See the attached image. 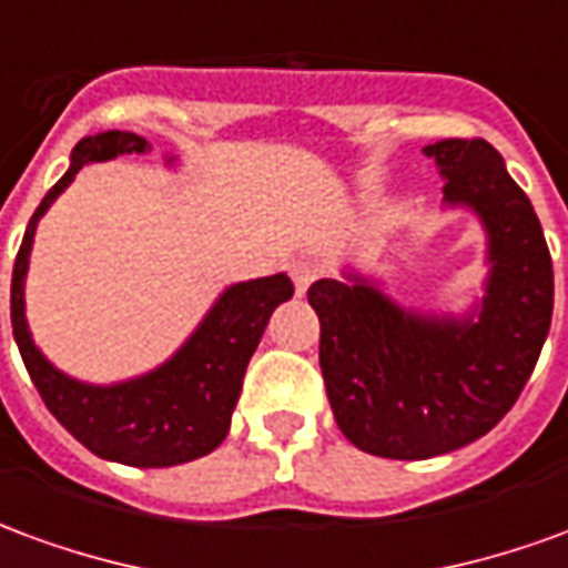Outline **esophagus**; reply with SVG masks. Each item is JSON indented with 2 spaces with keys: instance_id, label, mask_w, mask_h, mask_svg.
Returning <instances> with one entry per match:
<instances>
[{
  "instance_id": "obj_1",
  "label": "esophagus",
  "mask_w": 568,
  "mask_h": 568,
  "mask_svg": "<svg viewBox=\"0 0 568 568\" xmlns=\"http://www.w3.org/2000/svg\"><path fill=\"white\" fill-rule=\"evenodd\" d=\"M316 276H320V267H316V264H310V261H297V264H292V280H295L297 295H307V288L313 285Z\"/></svg>"
}]
</instances>
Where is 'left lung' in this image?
I'll return each mask as SVG.
<instances>
[{
    "label": "left lung",
    "instance_id": "left-lung-1",
    "mask_svg": "<svg viewBox=\"0 0 568 568\" xmlns=\"http://www.w3.org/2000/svg\"><path fill=\"white\" fill-rule=\"evenodd\" d=\"M423 154L444 179V210L475 212L484 227V297L463 316L423 313L353 267L307 292L334 419L386 459H428L487 435L524 393L554 313L548 243L499 151L440 140Z\"/></svg>",
    "mask_w": 568,
    "mask_h": 568
}]
</instances>
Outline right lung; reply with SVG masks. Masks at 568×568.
Listing matches in <instances>:
<instances>
[{"label":"right lung","instance_id":"right-lung-1","mask_svg":"<svg viewBox=\"0 0 568 568\" xmlns=\"http://www.w3.org/2000/svg\"><path fill=\"white\" fill-rule=\"evenodd\" d=\"M145 151H151L149 142L128 130L84 136L72 149L69 170L32 212L14 258L11 328L42 402L72 438L109 463L166 468L200 459L227 438L248 358L271 322V313L295 295V285L285 273L227 285L185 344L163 365L140 377L103 386L75 381L67 371L54 368L32 341L23 297L39 219L72 185L81 166ZM163 163L173 166L175 154L163 158Z\"/></svg>","mask_w":568,"mask_h":568}]
</instances>
